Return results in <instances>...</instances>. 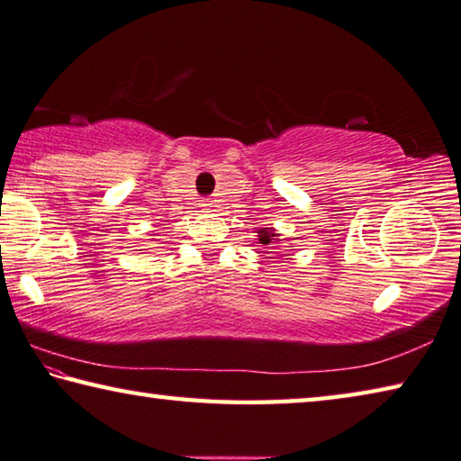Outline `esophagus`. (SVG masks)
I'll use <instances>...</instances> for the list:
<instances>
[{"label": "esophagus", "mask_w": 461, "mask_h": 461, "mask_svg": "<svg viewBox=\"0 0 461 461\" xmlns=\"http://www.w3.org/2000/svg\"><path fill=\"white\" fill-rule=\"evenodd\" d=\"M200 206H202V210H204V212H212V210H214L212 200H202Z\"/></svg>", "instance_id": "34e87169"}]
</instances>
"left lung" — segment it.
Returning a JSON list of instances; mask_svg holds the SVG:
<instances>
[{"mask_svg": "<svg viewBox=\"0 0 461 461\" xmlns=\"http://www.w3.org/2000/svg\"><path fill=\"white\" fill-rule=\"evenodd\" d=\"M257 232H259L257 239H259L261 245H271V243H279V240H284L279 239V232L276 229H259Z\"/></svg>", "mask_w": 461, "mask_h": 461, "instance_id": "8db88e82", "label": "left lung"}]
</instances>
